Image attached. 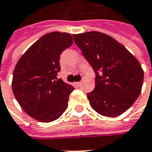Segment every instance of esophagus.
<instances>
[{
	"instance_id": "esophagus-1",
	"label": "esophagus",
	"mask_w": 152,
	"mask_h": 152,
	"mask_svg": "<svg viewBox=\"0 0 152 152\" xmlns=\"http://www.w3.org/2000/svg\"><path fill=\"white\" fill-rule=\"evenodd\" d=\"M74 84H75V85H77V86H80L81 85V82H76Z\"/></svg>"
}]
</instances>
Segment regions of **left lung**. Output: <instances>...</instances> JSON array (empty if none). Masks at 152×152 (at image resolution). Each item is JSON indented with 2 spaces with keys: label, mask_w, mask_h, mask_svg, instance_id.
<instances>
[{
  "label": "left lung",
  "mask_w": 152,
  "mask_h": 152,
  "mask_svg": "<svg viewBox=\"0 0 152 152\" xmlns=\"http://www.w3.org/2000/svg\"><path fill=\"white\" fill-rule=\"evenodd\" d=\"M96 73V87L87 94L91 107L105 117H118L136 101L143 85L140 63L115 39L97 31L73 34Z\"/></svg>",
  "instance_id": "obj_1"
}]
</instances>
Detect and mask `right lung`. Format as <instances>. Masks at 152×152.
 I'll list each match as a JSON object with an SVG mask.
<instances>
[{"label": "right lung", "mask_w": 152, "mask_h": 152, "mask_svg": "<svg viewBox=\"0 0 152 152\" xmlns=\"http://www.w3.org/2000/svg\"><path fill=\"white\" fill-rule=\"evenodd\" d=\"M73 44L70 34L51 32L43 35L25 51L16 64L12 91L21 107L43 123L57 119L66 111L72 85L57 79L60 55Z\"/></svg>", "instance_id": "obj_1"}]
</instances>
